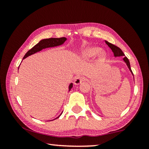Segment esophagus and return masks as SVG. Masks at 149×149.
I'll list each match as a JSON object with an SVG mask.
<instances>
[{
    "label": "esophagus",
    "instance_id": "1",
    "mask_svg": "<svg viewBox=\"0 0 149 149\" xmlns=\"http://www.w3.org/2000/svg\"><path fill=\"white\" fill-rule=\"evenodd\" d=\"M86 80V78L85 77H82V76H79L77 77L76 78L74 79V85H79L80 83H81L83 81H84Z\"/></svg>",
    "mask_w": 149,
    "mask_h": 149
}]
</instances>
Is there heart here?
I'll return each instance as SVG.
<instances>
[{
	"mask_svg": "<svg viewBox=\"0 0 149 149\" xmlns=\"http://www.w3.org/2000/svg\"><path fill=\"white\" fill-rule=\"evenodd\" d=\"M100 51V49L97 47H89L85 49L82 52V56L85 58H91L93 56H95L97 53ZM99 56L101 59H104L105 58V54L103 52H99Z\"/></svg>",
	"mask_w": 149,
	"mask_h": 149,
	"instance_id": "heart-1",
	"label": "heart"
}]
</instances>
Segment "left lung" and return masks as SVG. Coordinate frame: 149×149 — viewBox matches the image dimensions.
<instances>
[{
  "label": "left lung",
  "instance_id": "obj_1",
  "mask_svg": "<svg viewBox=\"0 0 149 149\" xmlns=\"http://www.w3.org/2000/svg\"><path fill=\"white\" fill-rule=\"evenodd\" d=\"M105 42H106V43L108 45V46H109V47L111 49L112 51H113V52L114 53V56H115V57H117V56H125V54H123V52H122V50L119 47H118L115 45H113V44H112V43H110V42L107 41V40H105ZM123 60H124V62L126 63V64H127V66L128 68H129L130 72H131L132 73V74L134 75L133 72H132V71L131 67H130V61L127 59V57H124Z\"/></svg>",
  "mask_w": 149,
  "mask_h": 149
}]
</instances>
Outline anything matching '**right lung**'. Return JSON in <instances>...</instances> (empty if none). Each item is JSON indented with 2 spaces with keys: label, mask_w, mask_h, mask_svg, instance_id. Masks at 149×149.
Wrapping results in <instances>:
<instances>
[{
  "label": "right lung",
  "mask_w": 149,
  "mask_h": 149,
  "mask_svg": "<svg viewBox=\"0 0 149 149\" xmlns=\"http://www.w3.org/2000/svg\"><path fill=\"white\" fill-rule=\"evenodd\" d=\"M66 40V38L62 37V38H46V39H42L40 41L34 45L31 49H30L28 52L26 53L25 56H24L23 59H25L27 57L30 56V55H32L35 53L40 52L42 49L48 47H56L62 45L64 42ZM19 69V68H18ZM72 87V83H70L69 85V91L70 90L71 88ZM60 116L56 118L55 119H58V117H60ZM54 119V120H55Z\"/></svg>",
  "instance_id": "1"
}]
</instances>
